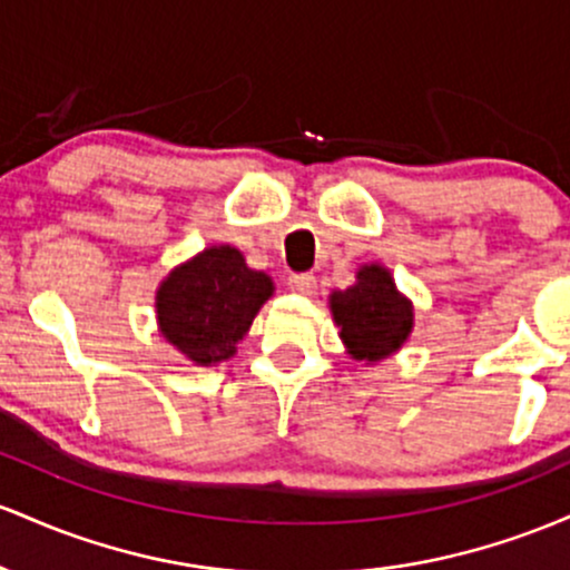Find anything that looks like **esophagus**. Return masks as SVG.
<instances>
[{
    "label": "esophagus",
    "mask_w": 570,
    "mask_h": 570,
    "mask_svg": "<svg viewBox=\"0 0 570 570\" xmlns=\"http://www.w3.org/2000/svg\"><path fill=\"white\" fill-rule=\"evenodd\" d=\"M287 287L293 293H302V296H312L317 291V277L315 274H291L287 277Z\"/></svg>",
    "instance_id": "obj_1"
}]
</instances>
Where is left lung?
<instances>
[{
    "label": "left lung",
    "mask_w": 570,
    "mask_h": 570,
    "mask_svg": "<svg viewBox=\"0 0 570 570\" xmlns=\"http://www.w3.org/2000/svg\"><path fill=\"white\" fill-rule=\"evenodd\" d=\"M331 312L355 361H382L412 334V304L376 264L363 266L353 287L331 296Z\"/></svg>",
    "instance_id": "obj_1"
}]
</instances>
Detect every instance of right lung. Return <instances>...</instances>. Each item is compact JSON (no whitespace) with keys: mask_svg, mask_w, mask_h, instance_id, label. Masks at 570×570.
<instances>
[{"mask_svg":"<svg viewBox=\"0 0 570 570\" xmlns=\"http://www.w3.org/2000/svg\"><path fill=\"white\" fill-rule=\"evenodd\" d=\"M274 285L234 247H209L166 277L156 298L161 334L194 363L226 361Z\"/></svg>","mask_w":570,"mask_h":570,"instance_id":"add662e5","label":"right lung"}]
</instances>
